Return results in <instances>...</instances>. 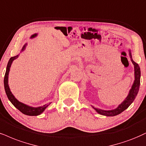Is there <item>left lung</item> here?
Here are the masks:
<instances>
[{
	"mask_svg": "<svg viewBox=\"0 0 146 146\" xmlns=\"http://www.w3.org/2000/svg\"><path fill=\"white\" fill-rule=\"evenodd\" d=\"M129 55H130L131 60L133 64L134 65V75H135V80L133 84L131 89L129 91V94L127 96V98L125 99V100L122 102L121 104L118 106V107L116 108L115 109L110 110H102L100 108H97L92 106L93 108L95 110L98 114L101 115H104V116H114L116 115L120 114L125 111L126 109L129 108V106L131 105V104L133 102V101L135 99L137 95L138 91L139 89V85H140V77H141V71H140V68L137 63H135L133 60L132 55H131V50H129Z\"/></svg>",
	"mask_w": 146,
	"mask_h": 146,
	"instance_id": "left-lung-1",
	"label": "left lung"
}]
</instances>
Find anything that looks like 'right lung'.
<instances>
[{
    "label": "right lung",
    "mask_w": 146,
    "mask_h": 146,
    "mask_svg": "<svg viewBox=\"0 0 146 146\" xmlns=\"http://www.w3.org/2000/svg\"><path fill=\"white\" fill-rule=\"evenodd\" d=\"M38 35V34H34L30 36V38H34ZM27 43L23 46L22 48H21V52H23V51L26 50ZM19 54H18L16 56L11 57L9 60L8 64H7V69H6V72H5V78H4V86H5V92H6L7 96L9 100L11 102V104L13 105L16 108L19 110L21 112H22L23 114L28 115V116H38V115H40L45 110V109L50 105L51 103H48V104H44L42 106H39V107H32V106H30L26 104L22 103V102L18 101L17 99L15 98L13 94L11 91L9 86V74L10 71V68L11 66V64L15 60V59H17L19 57Z\"/></svg>",
    "instance_id": "add662e5"
}]
</instances>
